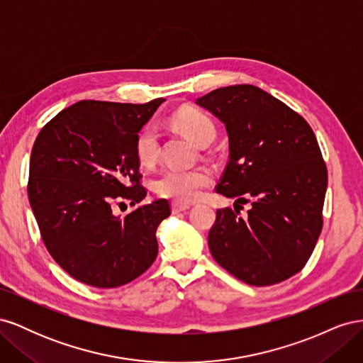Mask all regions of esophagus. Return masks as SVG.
<instances>
[{
	"label": "esophagus",
	"mask_w": 363,
	"mask_h": 363,
	"mask_svg": "<svg viewBox=\"0 0 363 363\" xmlns=\"http://www.w3.org/2000/svg\"><path fill=\"white\" fill-rule=\"evenodd\" d=\"M171 208H172V213H182V212H186L189 211L191 206L189 204H182V203H172L171 204Z\"/></svg>",
	"instance_id": "1"
}]
</instances>
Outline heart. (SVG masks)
<instances>
[{"label":"heart","mask_w":363,"mask_h":363,"mask_svg":"<svg viewBox=\"0 0 363 363\" xmlns=\"http://www.w3.org/2000/svg\"><path fill=\"white\" fill-rule=\"evenodd\" d=\"M172 123L194 144L206 147L215 139L216 128L213 121L196 108H182L172 116ZM159 155V136L152 124L145 125L136 138V157L148 167L155 163ZM211 172L204 168H168L155 180V191L164 199L177 203H189L200 196L203 188L211 183Z\"/></svg>","instance_id":"b5f03b06"}]
</instances>
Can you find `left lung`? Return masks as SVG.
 <instances>
[{"label":"left lung","instance_id":"obj_1","mask_svg":"<svg viewBox=\"0 0 363 363\" xmlns=\"http://www.w3.org/2000/svg\"><path fill=\"white\" fill-rule=\"evenodd\" d=\"M225 125L228 163L216 192L251 203L218 208L208 232L213 259L251 286L292 277L309 260L323 228L327 168L306 119L257 86L219 87L196 98Z\"/></svg>","mask_w":363,"mask_h":363}]
</instances>
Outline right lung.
Listing matches in <instances>:
<instances>
[{
    "label": "right lung",
    "mask_w": 363,
    "mask_h": 363,
    "mask_svg": "<svg viewBox=\"0 0 363 363\" xmlns=\"http://www.w3.org/2000/svg\"><path fill=\"white\" fill-rule=\"evenodd\" d=\"M163 101H79L54 116L33 145L27 189L43 244L89 286H123L157 257L156 230L171 213L168 201L125 216L115 215L113 206L145 199L136 138Z\"/></svg>",
    "instance_id": "add662e5"
}]
</instances>
